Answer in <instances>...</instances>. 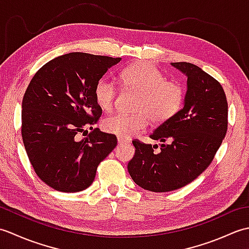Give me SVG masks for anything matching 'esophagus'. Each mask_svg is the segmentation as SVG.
<instances>
[{
  "mask_svg": "<svg viewBox=\"0 0 249 249\" xmlns=\"http://www.w3.org/2000/svg\"><path fill=\"white\" fill-rule=\"evenodd\" d=\"M118 143L119 144H124V143H128L127 140H125L123 138H121V137H118Z\"/></svg>",
  "mask_w": 249,
  "mask_h": 249,
  "instance_id": "obj_1",
  "label": "esophagus"
}]
</instances>
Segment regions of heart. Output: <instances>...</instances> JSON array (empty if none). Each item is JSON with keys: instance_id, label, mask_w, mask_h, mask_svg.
<instances>
[{"instance_id": "obj_1", "label": "heart", "mask_w": 249, "mask_h": 249, "mask_svg": "<svg viewBox=\"0 0 249 249\" xmlns=\"http://www.w3.org/2000/svg\"><path fill=\"white\" fill-rule=\"evenodd\" d=\"M122 84L139 92L135 114L116 113L106 118L103 128L121 138L139 134L149 123L161 124L170 120L181 109L185 92L178 82L167 80L165 75L150 62H140L126 67L120 75ZM118 88L110 78L103 77L95 84L94 96L100 109H112Z\"/></svg>"}]
</instances>
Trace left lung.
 <instances>
[{"instance_id":"8db88e82","label":"left lung","mask_w":249,"mask_h":249,"mask_svg":"<svg viewBox=\"0 0 249 249\" xmlns=\"http://www.w3.org/2000/svg\"><path fill=\"white\" fill-rule=\"evenodd\" d=\"M171 65L187 77L184 107L150 135L169 143L156 153L154 145L134 140L135 155L127 166L134 182L154 193L171 192L197 178L214 160L228 127V103L221 84L192 63Z\"/></svg>"}]
</instances>
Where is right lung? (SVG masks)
Masks as SVG:
<instances>
[{
	"label": "right lung",
	"mask_w": 249,
	"mask_h": 249,
	"mask_svg": "<svg viewBox=\"0 0 249 249\" xmlns=\"http://www.w3.org/2000/svg\"><path fill=\"white\" fill-rule=\"evenodd\" d=\"M121 57L71 52L37 71L22 100L21 135L38 178L63 193L88 188L97 167L118 143L115 135L84 128L103 113L94 96L95 84ZM93 128V127H89Z\"/></svg>",
	"instance_id": "obj_1"
}]
</instances>
